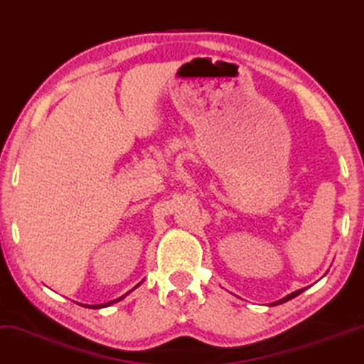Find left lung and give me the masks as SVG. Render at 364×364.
I'll return each mask as SVG.
<instances>
[{
	"label": "left lung",
	"mask_w": 364,
	"mask_h": 364,
	"mask_svg": "<svg viewBox=\"0 0 364 364\" xmlns=\"http://www.w3.org/2000/svg\"><path fill=\"white\" fill-rule=\"evenodd\" d=\"M304 291H306V287H304V289H299V291L292 292V294H289V296H285L284 299H280V301H277V302H272V306H277V304H282V302H287V301H291V299L297 297L299 294H301V292H304Z\"/></svg>",
	"instance_id": "8db88e82"
}]
</instances>
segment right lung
Returning a JSON list of instances; mask_svg holds the SVG:
<instances>
[{
    "mask_svg": "<svg viewBox=\"0 0 364 364\" xmlns=\"http://www.w3.org/2000/svg\"><path fill=\"white\" fill-rule=\"evenodd\" d=\"M141 284H142V282H139V284H137L134 289H137V287H139V285H141ZM134 289H131V291H129V292H132V291H134ZM129 292H127V294H129ZM127 294H124V296H121V297H117V299H114V301H110V302H105V304H95V306H85V307H89V309H102V307H109V306L116 304V302H119V301H122V299H124V297H126V296H127Z\"/></svg>",
    "mask_w": 364,
    "mask_h": 364,
    "instance_id": "1",
    "label": "right lung"
}]
</instances>
